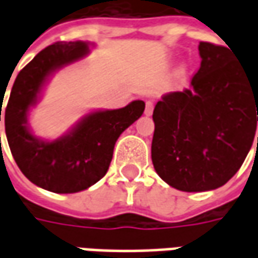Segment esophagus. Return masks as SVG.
Here are the masks:
<instances>
[{"label":"esophagus","mask_w":258,"mask_h":258,"mask_svg":"<svg viewBox=\"0 0 258 258\" xmlns=\"http://www.w3.org/2000/svg\"><path fill=\"white\" fill-rule=\"evenodd\" d=\"M153 107H155V103L152 101H148L145 105V114L146 116H152V113H153Z\"/></svg>","instance_id":"1"}]
</instances>
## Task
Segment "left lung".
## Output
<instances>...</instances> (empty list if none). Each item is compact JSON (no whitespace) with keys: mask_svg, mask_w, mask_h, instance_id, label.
<instances>
[{"mask_svg":"<svg viewBox=\"0 0 258 258\" xmlns=\"http://www.w3.org/2000/svg\"><path fill=\"white\" fill-rule=\"evenodd\" d=\"M199 53L190 90L166 94L153 110V167L184 192L227 184L243 164L258 121V76L227 47L202 41Z\"/></svg>","mask_w":258,"mask_h":258,"instance_id":"1","label":"left lung"}]
</instances>
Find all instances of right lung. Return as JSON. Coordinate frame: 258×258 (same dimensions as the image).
I'll return each mask as SVG.
<instances>
[{"label":"right lung","mask_w":258,"mask_h":258,"mask_svg":"<svg viewBox=\"0 0 258 258\" xmlns=\"http://www.w3.org/2000/svg\"><path fill=\"white\" fill-rule=\"evenodd\" d=\"M88 52V42L83 41L55 42L42 49L19 72L5 109L7 140L18 167L33 184L55 194H74L98 182L106 174L120 134L145 110V102L133 101L121 109L87 114L55 141L31 134L27 114L48 77Z\"/></svg>","instance_id":"add662e5"}]
</instances>
